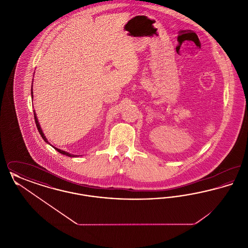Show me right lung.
I'll use <instances>...</instances> for the list:
<instances>
[{"label": "right lung", "instance_id": "1", "mask_svg": "<svg viewBox=\"0 0 248 248\" xmlns=\"http://www.w3.org/2000/svg\"><path fill=\"white\" fill-rule=\"evenodd\" d=\"M32 87V86H31ZM33 92H32V88H31V97H33ZM34 120H35L36 123V126H37V128H38V131H39V133H40V135L42 136V138H43V140H45V141L46 142L49 144V142L47 141V140H46V136H45V134L43 133V130L41 128V126H40V124H39V122H38V119H37V116H36L35 112H34ZM55 148V147H54ZM55 150H57L58 152H59V154H64V155H66V156H69V157H76V156H78V155H73V154H69V153H67V152H64V151H61V150H59L58 148H55Z\"/></svg>", "mask_w": 248, "mask_h": 248}]
</instances>
